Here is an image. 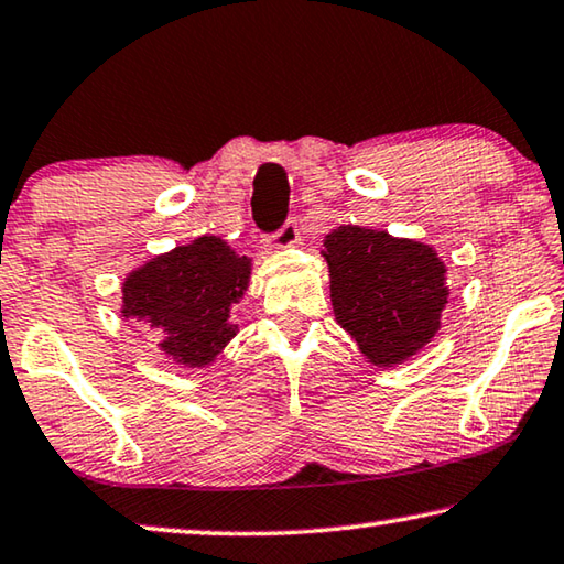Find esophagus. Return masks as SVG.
Returning <instances> with one entry per match:
<instances>
[{
	"label": "esophagus",
	"mask_w": 564,
	"mask_h": 564,
	"mask_svg": "<svg viewBox=\"0 0 564 564\" xmlns=\"http://www.w3.org/2000/svg\"><path fill=\"white\" fill-rule=\"evenodd\" d=\"M301 240V234H299V220L296 218H289L283 223V228L279 230V234L273 236V248H293Z\"/></svg>",
	"instance_id": "obj_1"
}]
</instances>
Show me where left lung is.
Instances as JSON below:
<instances>
[{"mask_svg":"<svg viewBox=\"0 0 564 564\" xmlns=\"http://www.w3.org/2000/svg\"><path fill=\"white\" fill-rule=\"evenodd\" d=\"M324 248L336 321L366 359L394 366L432 341L449 296L434 248L361 226H338Z\"/></svg>","mask_w":564,"mask_h":564,"instance_id":"left-lung-1","label":"left lung"}]
</instances>
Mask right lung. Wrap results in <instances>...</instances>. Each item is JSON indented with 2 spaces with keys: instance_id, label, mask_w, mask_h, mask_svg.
Instances as JSON below:
<instances>
[{
  "instance_id": "add662e5",
  "label": "right lung",
  "mask_w": 564,
  "mask_h": 564,
  "mask_svg": "<svg viewBox=\"0 0 564 564\" xmlns=\"http://www.w3.org/2000/svg\"><path fill=\"white\" fill-rule=\"evenodd\" d=\"M250 281V258L216 236L195 238L132 271L122 316L160 328V348L183 366H205L238 334L236 303Z\"/></svg>"
}]
</instances>
